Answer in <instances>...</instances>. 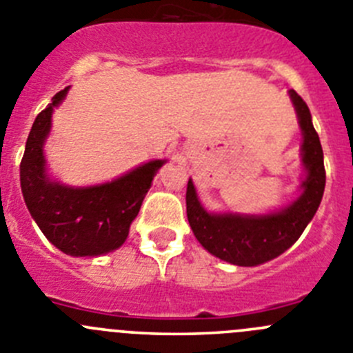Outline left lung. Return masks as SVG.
<instances>
[{"instance_id":"left-lung-1","label":"left lung","mask_w":353,"mask_h":353,"mask_svg":"<svg viewBox=\"0 0 353 353\" xmlns=\"http://www.w3.org/2000/svg\"><path fill=\"white\" fill-rule=\"evenodd\" d=\"M301 128V163L305 169L299 196L266 214L209 212L188 181L186 214L196 240L207 252L236 266H258L285 252L314 219L325 188L324 153L306 102L289 90Z\"/></svg>"}]
</instances>
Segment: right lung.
<instances>
[{
	"mask_svg": "<svg viewBox=\"0 0 353 353\" xmlns=\"http://www.w3.org/2000/svg\"><path fill=\"white\" fill-rule=\"evenodd\" d=\"M68 92L69 87L57 92L32 123L21 161V188L28 210L48 242L64 254L95 258L123 245L153 177L167 160H150L92 186H69L50 177L45 141L52 130V113Z\"/></svg>",
	"mask_w": 353,
	"mask_h": 353,
	"instance_id": "right-lung-1",
	"label": "right lung"
}]
</instances>
